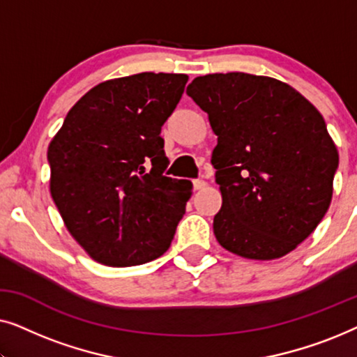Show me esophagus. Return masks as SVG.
I'll return each instance as SVG.
<instances>
[{
    "instance_id": "1",
    "label": "esophagus",
    "mask_w": 357,
    "mask_h": 357,
    "mask_svg": "<svg viewBox=\"0 0 357 357\" xmlns=\"http://www.w3.org/2000/svg\"><path fill=\"white\" fill-rule=\"evenodd\" d=\"M206 185L208 183L204 182V180H199V178L198 180H193V188L195 190H203L204 187H206Z\"/></svg>"
}]
</instances>
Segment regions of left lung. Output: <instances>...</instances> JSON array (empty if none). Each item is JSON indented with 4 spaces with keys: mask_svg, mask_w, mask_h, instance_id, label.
Here are the masks:
<instances>
[{
    "mask_svg": "<svg viewBox=\"0 0 357 357\" xmlns=\"http://www.w3.org/2000/svg\"><path fill=\"white\" fill-rule=\"evenodd\" d=\"M218 144L211 164L222 206L219 245L247 260H276L319 226L333 197L338 149L319 110L270 76L214 73L187 87Z\"/></svg>",
    "mask_w": 357,
    "mask_h": 357,
    "instance_id": "1",
    "label": "left lung"
}]
</instances>
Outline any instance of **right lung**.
<instances>
[{
  "mask_svg": "<svg viewBox=\"0 0 357 357\" xmlns=\"http://www.w3.org/2000/svg\"><path fill=\"white\" fill-rule=\"evenodd\" d=\"M187 75L138 73L100 82L68 112L48 144L50 193L92 260L135 266L167 252L192 182L165 177L160 126Z\"/></svg>",
  "mask_w": 357,
  "mask_h": 357,
  "instance_id": "right-lung-1",
  "label": "right lung"
}]
</instances>
